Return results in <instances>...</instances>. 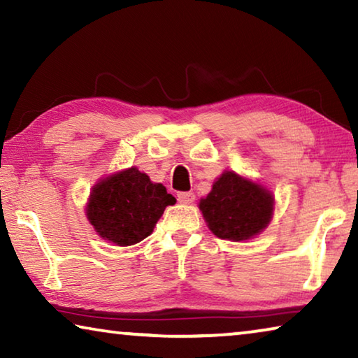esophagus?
<instances>
[{"label": "esophagus", "instance_id": "34e87169", "mask_svg": "<svg viewBox=\"0 0 358 358\" xmlns=\"http://www.w3.org/2000/svg\"><path fill=\"white\" fill-rule=\"evenodd\" d=\"M178 202L183 203V205H189L194 202V199H196V196H194L192 192H178Z\"/></svg>", "mask_w": 358, "mask_h": 358}]
</instances>
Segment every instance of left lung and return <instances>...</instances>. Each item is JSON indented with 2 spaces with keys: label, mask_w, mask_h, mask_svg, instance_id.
<instances>
[{
  "label": "left lung",
  "mask_w": 358,
  "mask_h": 358,
  "mask_svg": "<svg viewBox=\"0 0 358 358\" xmlns=\"http://www.w3.org/2000/svg\"><path fill=\"white\" fill-rule=\"evenodd\" d=\"M199 208L217 238L243 241L268 226L275 211V196L257 181L224 171L207 197L201 199Z\"/></svg>",
  "instance_id": "obj_1"
}]
</instances>
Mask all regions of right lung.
Instances as JSON below:
<instances>
[{"label":"right lung","instance_id":"right-lung-1","mask_svg":"<svg viewBox=\"0 0 358 358\" xmlns=\"http://www.w3.org/2000/svg\"><path fill=\"white\" fill-rule=\"evenodd\" d=\"M175 197L137 167L115 172L92 187L87 217L96 234L117 246L136 245L153 232Z\"/></svg>","mask_w":358,"mask_h":358}]
</instances>
